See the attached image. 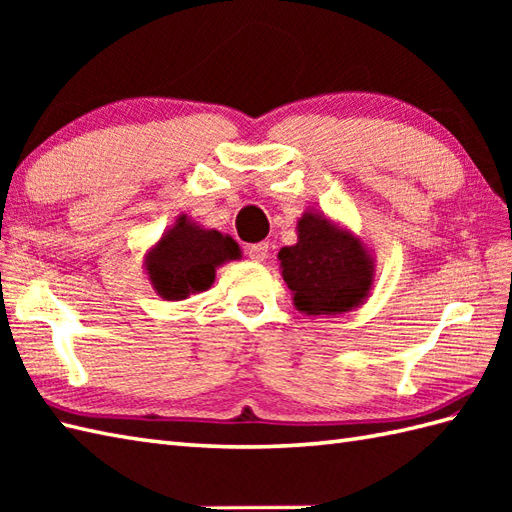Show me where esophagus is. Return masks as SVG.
Masks as SVG:
<instances>
[{
    "label": "esophagus",
    "instance_id": "obj_1",
    "mask_svg": "<svg viewBox=\"0 0 512 512\" xmlns=\"http://www.w3.org/2000/svg\"><path fill=\"white\" fill-rule=\"evenodd\" d=\"M248 257L257 264L266 262V259H268V242H259V244L248 246Z\"/></svg>",
    "mask_w": 512,
    "mask_h": 512
}]
</instances>
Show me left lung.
I'll list each match as a JSON object with an SVG mask.
<instances>
[{"label": "left lung", "instance_id": "1", "mask_svg": "<svg viewBox=\"0 0 512 512\" xmlns=\"http://www.w3.org/2000/svg\"><path fill=\"white\" fill-rule=\"evenodd\" d=\"M279 268L295 308L308 317H336L372 295L376 259L361 237L308 209L297 220V244L279 250Z\"/></svg>", "mask_w": 512, "mask_h": 512}]
</instances>
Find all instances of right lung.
I'll list each match as a JSON object with an SVG mask.
<instances>
[{
    "label": "right lung",
    "mask_w": 512,
    "mask_h": 512,
    "mask_svg": "<svg viewBox=\"0 0 512 512\" xmlns=\"http://www.w3.org/2000/svg\"><path fill=\"white\" fill-rule=\"evenodd\" d=\"M242 257L231 235L204 228L189 215H178L154 246L145 253V275L156 295L182 301L213 286L215 270Z\"/></svg>",
    "instance_id": "add662e5"
}]
</instances>
